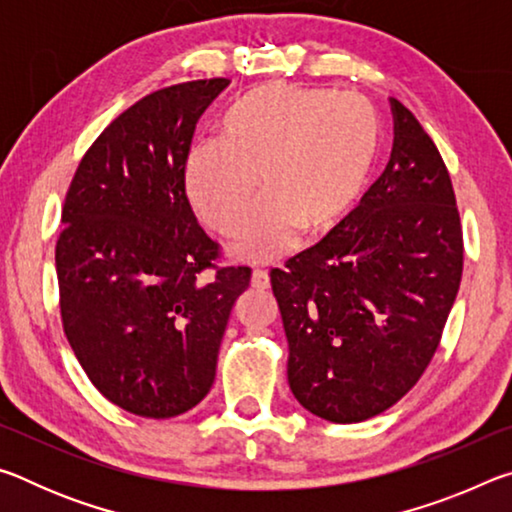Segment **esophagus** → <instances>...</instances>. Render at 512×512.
Wrapping results in <instances>:
<instances>
[{"instance_id":"esophagus-1","label":"esophagus","mask_w":512,"mask_h":512,"mask_svg":"<svg viewBox=\"0 0 512 512\" xmlns=\"http://www.w3.org/2000/svg\"><path fill=\"white\" fill-rule=\"evenodd\" d=\"M250 287L257 289V291H264V289L271 287V280H268V273L264 271V268H255L253 277H250Z\"/></svg>"}]
</instances>
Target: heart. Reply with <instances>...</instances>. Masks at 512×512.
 I'll use <instances>...</instances> for the list:
<instances>
[{
    "mask_svg": "<svg viewBox=\"0 0 512 512\" xmlns=\"http://www.w3.org/2000/svg\"><path fill=\"white\" fill-rule=\"evenodd\" d=\"M381 126L359 94L266 83L225 110L219 142L192 149L187 196L201 221L232 235L237 255L271 262L296 248L300 232L325 237L357 207L375 167Z\"/></svg>",
    "mask_w": 512,
    "mask_h": 512,
    "instance_id": "heart-1",
    "label": "heart"
}]
</instances>
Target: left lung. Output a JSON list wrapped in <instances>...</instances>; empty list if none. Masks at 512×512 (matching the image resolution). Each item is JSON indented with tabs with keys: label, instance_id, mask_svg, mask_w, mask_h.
<instances>
[{
	"label": "left lung",
	"instance_id": "8db88e82",
	"mask_svg": "<svg viewBox=\"0 0 512 512\" xmlns=\"http://www.w3.org/2000/svg\"><path fill=\"white\" fill-rule=\"evenodd\" d=\"M391 160L316 246L273 268L296 400L352 424L384 413L427 370L463 275L452 178L413 112L391 99Z\"/></svg>",
	"mask_w": 512,
	"mask_h": 512
}]
</instances>
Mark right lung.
Here are the masks:
<instances>
[{
    "instance_id": "right-lung-1",
    "label": "right lung",
    "mask_w": 512,
    "mask_h": 512,
    "mask_svg": "<svg viewBox=\"0 0 512 512\" xmlns=\"http://www.w3.org/2000/svg\"><path fill=\"white\" fill-rule=\"evenodd\" d=\"M228 85L146 94L94 140L65 196V336L97 391L142 418H173L210 393L230 311L250 284L248 266H216L219 244L185 192L198 119Z\"/></svg>"
}]
</instances>
